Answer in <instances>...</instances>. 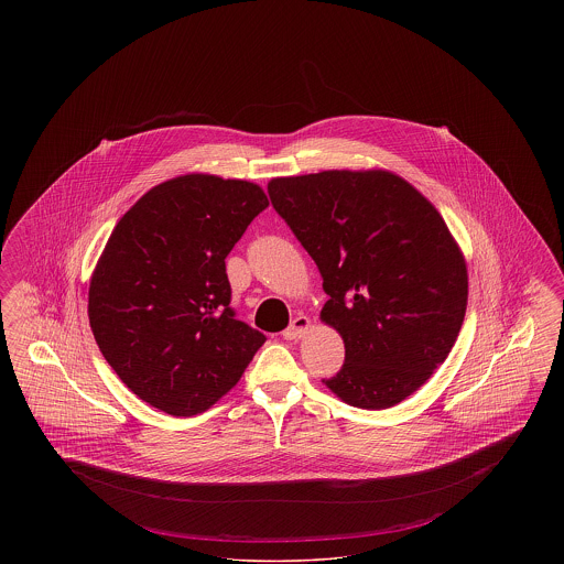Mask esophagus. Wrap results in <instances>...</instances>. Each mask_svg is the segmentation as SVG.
<instances>
[{
	"label": "esophagus",
	"mask_w": 564,
	"mask_h": 564,
	"mask_svg": "<svg viewBox=\"0 0 564 564\" xmlns=\"http://www.w3.org/2000/svg\"><path fill=\"white\" fill-rule=\"evenodd\" d=\"M308 327H311V319L306 315H297L292 325L283 332V338L285 340H297L308 332Z\"/></svg>",
	"instance_id": "esophagus-1"
}]
</instances>
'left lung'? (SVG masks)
Masks as SVG:
<instances>
[{
	"label": "left lung",
	"instance_id": "8db88e82",
	"mask_svg": "<svg viewBox=\"0 0 564 564\" xmlns=\"http://www.w3.org/2000/svg\"><path fill=\"white\" fill-rule=\"evenodd\" d=\"M269 194L319 267L329 295L319 317L345 343L325 387L366 410L403 402L444 364L465 319L467 264L444 217L384 169L274 177Z\"/></svg>",
	"mask_w": 564,
	"mask_h": 564
}]
</instances>
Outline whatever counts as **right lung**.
<instances>
[{
	"instance_id": "obj_1",
	"label": "right lung",
	"mask_w": 564,
	"mask_h": 564,
	"mask_svg": "<svg viewBox=\"0 0 564 564\" xmlns=\"http://www.w3.org/2000/svg\"><path fill=\"white\" fill-rule=\"evenodd\" d=\"M267 207L253 182L188 173L148 189L111 230L88 322L139 400L194 416L241 380L267 338L228 306L226 256Z\"/></svg>"
}]
</instances>
